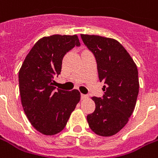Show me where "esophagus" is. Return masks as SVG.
Listing matches in <instances>:
<instances>
[{
    "instance_id": "obj_1",
    "label": "esophagus",
    "mask_w": 158,
    "mask_h": 158,
    "mask_svg": "<svg viewBox=\"0 0 158 158\" xmlns=\"http://www.w3.org/2000/svg\"><path fill=\"white\" fill-rule=\"evenodd\" d=\"M88 96H87V95H84V94H81V99L82 100H85V99H87V98H88Z\"/></svg>"
}]
</instances>
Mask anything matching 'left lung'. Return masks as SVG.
<instances>
[{"label":"left lung","mask_w":158,"mask_h":158,"mask_svg":"<svg viewBox=\"0 0 158 158\" xmlns=\"http://www.w3.org/2000/svg\"><path fill=\"white\" fill-rule=\"evenodd\" d=\"M81 38L96 58L100 81L105 83L102 98H92L96 109L87 120L96 134L111 136L124 127L134 111L139 88L137 66L116 40L83 34Z\"/></svg>","instance_id":"obj_1"}]
</instances>
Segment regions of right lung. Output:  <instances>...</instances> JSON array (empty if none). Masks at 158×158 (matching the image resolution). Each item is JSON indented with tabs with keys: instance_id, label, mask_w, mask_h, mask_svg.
<instances>
[{
	"instance_id": "right-lung-1",
	"label": "right lung",
	"mask_w": 158,
	"mask_h": 158,
	"mask_svg": "<svg viewBox=\"0 0 158 158\" xmlns=\"http://www.w3.org/2000/svg\"><path fill=\"white\" fill-rule=\"evenodd\" d=\"M79 45L76 35L43 37L35 44L19 70L23 108L31 124L42 134L52 135L63 130L80 101L76 89L56 90L53 86L65 54Z\"/></svg>"
}]
</instances>
